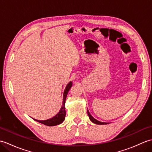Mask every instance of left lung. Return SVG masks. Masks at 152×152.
Returning <instances> with one entry per match:
<instances>
[{"label":"left lung","mask_w":152,"mask_h":152,"mask_svg":"<svg viewBox=\"0 0 152 152\" xmlns=\"http://www.w3.org/2000/svg\"><path fill=\"white\" fill-rule=\"evenodd\" d=\"M88 114L89 115V118L90 119V120H91L93 124H98V125H106V124H108V123H105V122H101V121H99L98 120H96V119H95L93 117V116L90 114L88 110Z\"/></svg>","instance_id":"obj_1"}]
</instances>
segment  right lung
<instances>
[{
    "instance_id": "1",
    "label": "right lung",
    "mask_w": 152,
    "mask_h": 152,
    "mask_svg": "<svg viewBox=\"0 0 152 152\" xmlns=\"http://www.w3.org/2000/svg\"><path fill=\"white\" fill-rule=\"evenodd\" d=\"M72 86V82H70L66 86L65 89H64V93H63V105L61 106L60 110L57 114L55 115L54 117L51 118L50 119H46V120H38V119H34V120L39 123H41V124L46 125L47 126H55V125H57L62 124L63 121L64 120V118H65V115H66L65 107H64L66 98L68 93H69V90L71 88Z\"/></svg>"
}]
</instances>
